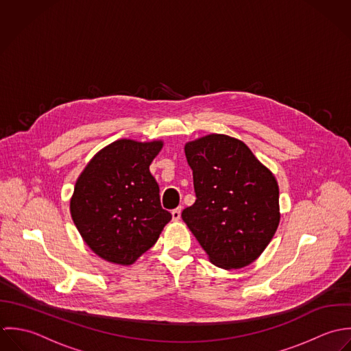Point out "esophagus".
I'll use <instances>...</instances> for the list:
<instances>
[{
	"label": "esophagus",
	"instance_id": "1",
	"mask_svg": "<svg viewBox=\"0 0 351 351\" xmlns=\"http://www.w3.org/2000/svg\"><path fill=\"white\" fill-rule=\"evenodd\" d=\"M180 214H182V208L173 209V210H172V219H173V221H178V219H180Z\"/></svg>",
	"mask_w": 351,
	"mask_h": 351
}]
</instances>
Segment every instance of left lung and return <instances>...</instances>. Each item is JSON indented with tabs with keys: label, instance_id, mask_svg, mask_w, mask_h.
Segmentation results:
<instances>
[{
	"label": "left lung",
	"instance_id": "obj_1",
	"mask_svg": "<svg viewBox=\"0 0 351 351\" xmlns=\"http://www.w3.org/2000/svg\"><path fill=\"white\" fill-rule=\"evenodd\" d=\"M195 204L182 218L221 269H241L271 241L280 223L274 175L241 141L210 134L186 143Z\"/></svg>",
	"mask_w": 351,
	"mask_h": 351
}]
</instances>
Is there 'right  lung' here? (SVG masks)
<instances>
[{"label":"right lung","instance_id":"1","mask_svg":"<svg viewBox=\"0 0 351 351\" xmlns=\"http://www.w3.org/2000/svg\"><path fill=\"white\" fill-rule=\"evenodd\" d=\"M161 147V141H115L80 175L71 218L84 241L104 261L134 263L171 221L172 214L161 208L160 189L149 171Z\"/></svg>","mask_w":351,"mask_h":351}]
</instances>
